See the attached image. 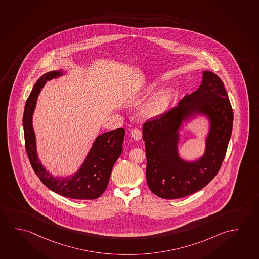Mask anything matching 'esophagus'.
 Segmentation results:
<instances>
[{"mask_svg":"<svg viewBox=\"0 0 259 259\" xmlns=\"http://www.w3.org/2000/svg\"><path fill=\"white\" fill-rule=\"evenodd\" d=\"M131 135L135 140H140L142 139V133L140 132V130L137 128V127L132 130Z\"/></svg>","mask_w":259,"mask_h":259,"instance_id":"obj_1","label":"esophagus"}]
</instances>
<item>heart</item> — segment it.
<instances>
[{
	"instance_id": "1",
	"label": "heart",
	"mask_w": 259,
	"mask_h": 259,
	"mask_svg": "<svg viewBox=\"0 0 259 259\" xmlns=\"http://www.w3.org/2000/svg\"><path fill=\"white\" fill-rule=\"evenodd\" d=\"M172 94L169 91L162 92L155 95L145 108L144 113L148 117H155L159 115L163 111L167 109L172 102Z\"/></svg>"
}]
</instances>
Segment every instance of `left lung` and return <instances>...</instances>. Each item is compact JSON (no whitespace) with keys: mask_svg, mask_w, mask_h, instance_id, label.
Wrapping results in <instances>:
<instances>
[{"mask_svg":"<svg viewBox=\"0 0 259 259\" xmlns=\"http://www.w3.org/2000/svg\"><path fill=\"white\" fill-rule=\"evenodd\" d=\"M203 113L211 121L206 151L199 161L186 162L178 156V130L181 120ZM233 127V111L222 79L204 71L197 90L177 106L143 125L147 156V183L163 199L185 197L202 189L216 177L226 155Z\"/></svg>","mask_w":259,"mask_h":259,"instance_id":"8db88e82","label":"left lung"}]
</instances>
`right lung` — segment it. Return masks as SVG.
Masks as SVG:
<instances>
[{
    "label": "right lung",
    "instance_id": "add662e5",
    "mask_svg": "<svg viewBox=\"0 0 259 259\" xmlns=\"http://www.w3.org/2000/svg\"><path fill=\"white\" fill-rule=\"evenodd\" d=\"M61 74L60 71H52L42 75L27 99L23 114L26 152L34 172L49 189L71 199L95 200L106 190L112 167L122 153L125 130L120 127L98 136L81 168L73 177L60 179L50 176L37 158L32 115L37 95L46 82Z\"/></svg>",
    "mask_w": 259,
    "mask_h": 259
}]
</instances>
